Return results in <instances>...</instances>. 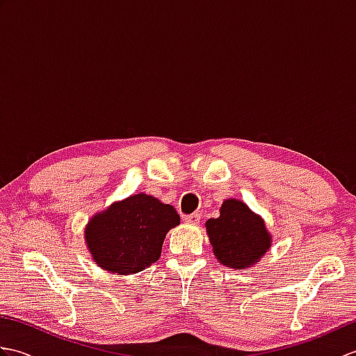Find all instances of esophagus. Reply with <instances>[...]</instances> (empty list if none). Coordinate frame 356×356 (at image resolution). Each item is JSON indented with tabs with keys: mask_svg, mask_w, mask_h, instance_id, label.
I'll use <instances>...</instances> for the list:
<instances>
[{
	"mask_svg": "<svg viewBox=\"0 0 356 356\" xmlns=\"http://www.w3.org/2000/svg\"><path fill=\"white\" fill-rule=\"evenodd\" d=\"M184 220H185L186 223H190V225H199V222H200V214H199V213H194V214H190V216H185Z\"/></svg>",
	"mask_w": 356,
	"mask_h": 356,
	"instance_id": "obj_1",
	"label": "esophagus"
}]
</instances>
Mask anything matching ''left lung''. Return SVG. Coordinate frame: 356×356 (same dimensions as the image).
<instances>
[{"instance_id": "obj_1", "label": "left lung", "mask_w": 356, "mask_h": 356, "mask_svg": "<svg viewBox=\"0 0 356 356\" xmlns=\"http://www.w3.org/2000/svg\"><path fill=\"white\" fill-rule=\"evenodd\" d=\"M207 231L217 260L232 269L249 268L270 246L261 218L236 199L223 202L220 217L209 218Z\"/></svg>"}]
</instances>
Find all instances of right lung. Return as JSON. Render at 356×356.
Returning a JSON list of instances; mask_svg holds the SVG:
<instances>
[{"label": "right lung", "mask_w": 356, "mask_h": 356, "mask_svg": "<svg viewBox=\"0 0 356 356\" xmlns=\"http://www.w3.org/2000/svg\"><path fill=\"white\" fill-rule=\"evenodd\" d=\"M179 222L171 205L136 194L92 218L86 229L87 246L97 266L136 274L159 260L166 232Z\"/></svg>", "instance_id": "obj_1"}]
</instances>
